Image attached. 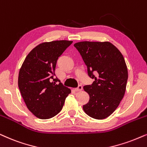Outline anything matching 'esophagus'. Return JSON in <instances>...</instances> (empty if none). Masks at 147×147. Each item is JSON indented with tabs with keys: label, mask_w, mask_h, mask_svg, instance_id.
Here are the masks:
<instances>
[{
	"label": "esophagus",
	"mask_w": 147,
	"mask_h": 147,
	"mask_svg": "<svg viewBox=\"0 0 147 147\" xmlns=\"http://www.w3.org/2000/svg\"><path fill=\"white\" fill-rule=\"evenodd\" d=\"M82 89H83L82 85V84H79V85H78V86L76 88V91H81L82 90Z\"/></svg>",
	"instance_id": "34e87169"
}]
</instances>
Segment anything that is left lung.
<instances>
[{
    "label": "left lung",
    "instance_id": "8db88e82",
    "mask_svg": "<svg viewBox=\"0 0 147 147\" xmlns=\"http://www.w3.org/2000/svg\"><path fill=\"white\" fill-rule=\"evenodd\" d=\"M74 47L87 66L88 75L94 82L84 89L90 100L83 109L96 119L107 117L115 111L124 96L127 66L120 51L109 42H80Z\"/></svg>",
    "mask_w": 147,
    "mask_h": 147
}]
</instances>
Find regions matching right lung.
<instances>
[{
	"instance_id": "obj_1",
	"label": "right lung",
	"mask_w": 147,
	"mask_h": 147,
	"mask_svg": "<svg viewBox=\"0 0 147 147\" xmlns=\"http://www.w3.org/2000/svg\"><path fill=\"white\" fill-rule=\"evenodd\" d=\"M73 42L40 44L30 51L20 70L18 86L28 109L40 119H50L61 111L71 90L57 77L59 57Z\"/></svg>"
}]
</instances>
